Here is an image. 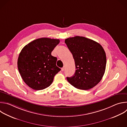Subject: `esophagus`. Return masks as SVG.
<instances>
[{
    "label": "esophagus",
    "instance_id": "obj_1",
    "mask_svg": "<svg viewBox=\"0 0 127 127\" xmlns=\"http://www.w3.org/2000/svg\"><path fill=\"white\" fill-rule=\"evenodd\" d=\"M64 70H65V67H63V68H62V69H61L62 71H63Z\"/></svg>",
    "mask_w": 127,
    "mask_h": 127
}]
</instances>
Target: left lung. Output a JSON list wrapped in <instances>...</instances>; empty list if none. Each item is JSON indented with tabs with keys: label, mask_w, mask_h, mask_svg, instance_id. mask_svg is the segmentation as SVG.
<instances>
[{
	"label": "left lung",
	"mask_w": 127,
	"mask_h": 127,
	"mask_svg": "<svg viewBox=\"0 0 127 127\" xmlns=\"http://www.w3.org/2000/svg\"><path fill=\"white\" fill-rule=\"evenodd\" d=\"M65 42L73 55L76 71L67 77L74 87L83 90L90 89L100 82L105 71L106 55L97 42L76 36L66 39Z\"/></svg>",
	"instance_id": "8db88e82"
}]
</instances>
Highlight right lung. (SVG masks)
<instances>
[{
	"label": "right lung",
	"mask_w": 127,
	"mask_h": 127,
	"mask_svg": "<svg viewBox=\"0 0 127 127\" xmlns=\"http://www.w3.org/2000/svg\"><path fill=\"white\" fill-rule=\"evenodd\" d=\"M59 39L41 38L32 41L21 50L17 61L18 71L24 82L35 90H43L52 84L61 69L57 58L51 55Z\"/></svg>",
	"instance_id": "add662e5"
}]
</instances>
